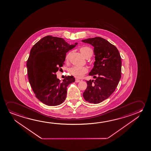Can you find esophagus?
<instances>
[{
	"mask_svg": "<svg viewBox=\"0 0 151 151\" xmlns=\"http://www.w3.org/2000/svg\"><path fill=\"white\" fill-rule=\"evenodd\" d=\"M80 81H80V80H79V79H75V82H76V83H79V82H80Z\"/></svg>",
	"mask_w": 151,
	"mask_h": 151,
	"instance_id": "obj_1",
	"label": "esophagus"
}]
</instances>
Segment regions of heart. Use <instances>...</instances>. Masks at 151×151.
Returning a JSON list of instances; mask_svg holds the SVG:
<instances>
[{"label": "heart", "instance_id": "b5f03b06", "mask_svg": "<svg viewBox=\"0 0 151 151\" xmlns=\"http://www.w3.org/2000/svg\"><path fill=\"white\" fill-rule=\"evenodd\" d=\"M80 52L85 58H87L91 52L93 53L91 49L88 47H82L80 49ZM69 56L70 53L67 54V55L66 56V60L68 58ZM88 71V68L86 67L73 66L69 70L70 74L77 78H81L84 75L86 74Z\"/></svg>", "mask_w": 151, "mask_h": 151}]
</instances>
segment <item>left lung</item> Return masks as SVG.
Here are the masks:
<instances>
[{
	"mask_svg": "<svg viewBox=\"0 0 151 151\" xmlns=\"http://www.w3.org/2000/svg\"><path fill=\"white\" fill-rule=\"evenodd\" d=\"M82 42L94 47L95 61L89 73L95 81H87V87L83 93L86 101L99 104L114 93L121 77V58L118 49L102 37L89 38Z\"/></svg>",
	"mask_w": 151,
	"mask_h": 151,
	"instance_id": "left-lung-1",
	"label": "left lung"
}]
</instances>
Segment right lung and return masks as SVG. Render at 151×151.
<instances>
[{"label": "right lung", "instance_id": "1", "mask_svg": "<svg viewBox=\"0 0 151 151\" xmlns=\"http://www.w3.org/2000/svg\"><path fill=\"white\" fill-rule=\"evenodd\" d=\"M77 44L70 45L61 37L47 35L31 50L27 63L28 78L36 97L44 104L55 106L64 101L67 87L75 79L68 76L60 82L56 73L64 64L67 52Z\"/></svg>", "mask_w": 151, "mask_h": 151}]
</instances>
